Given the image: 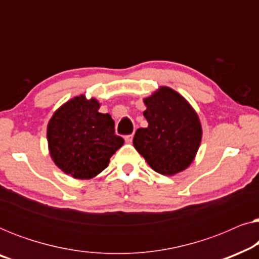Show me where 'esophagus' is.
<instances>
[{"label":"esophagus","instance_id":"obj_1","mask_svg":"<svg viewBox=\"0 0 259 259\" xmlns=\"http://www.w3.org/2000/svg\"><path fill=\"white\" fill-rule=\"evenodd\" d=\"M132 140H133V134H128V136H125L126 143H132Z\"/></svg>","mask_w":259,"mask_h":259}]
</instances>
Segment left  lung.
<instances>
[{"mask_svg":"<svg viewBox=\"0 0 259 259\" xmlns=\"http://www.w3.org/2000/svg\"><path fill=\"white\" fill-rule=\"evenodd\" d=\"M148 126L137 130L136 150L155 172L173 176L189 167L201 141V125L186 99L169 87H159L144 99Z\"/></svg>","mask_w":259,"mask_h":259,"instance_id":"8db88e82","label":"left lung"}]
</instances>
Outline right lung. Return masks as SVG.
<instances>
[{"label":"right lung","instance_id":"obj_1","mask_svg":"<svg viewBox=\"0 0 259 259\" xmlns=\"http://www.w3.org/2000/svg\"><path fill=\"white\" fill-rule=\"evenodd\" d=\"M97 99H70L56 109L47 126L49 153L58 167L75 179H91L109 164L123 145L112 116L99 112Z\"/></svg>","mask_w":259,"mask_h":259}]
</instances>
